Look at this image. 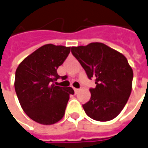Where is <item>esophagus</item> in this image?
I'll use <instances>...</instances> for the list:
<instances>
[{"label":"esophagus","mask_w":148,"mask_h":148,"mask_svg":"<svg viewBox=\"0 0 148 148\" xmlns=\"http://www.w3.org/2000/svg\"><path fill=\"white\" fill-rule=\"evenodd\" d=\"M74 90L75 92V94H77V92L79 91V89H77V88H74Z\"/></svg>","instance_id":"obj_1"}]
</instances>
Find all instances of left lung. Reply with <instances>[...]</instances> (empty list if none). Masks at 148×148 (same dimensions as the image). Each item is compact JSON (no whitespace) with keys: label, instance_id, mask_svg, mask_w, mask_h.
Returning <instances> with one entry per match:
<instances>
[{"label":"left lung","instance_id":"8db88e82","mask_svg":"<svg viewBox=\"0 0 148 148\" xmlns=\"http://www.w3.org/2000/svg\"><path fill=\"white\" fill-rule=\"evenodd\" d=\"M71 52L89 78H95L90 99L82 105L86 114L100 122L117 117L132 93L133 71L126 57L101 42L73 46Z\"/></svg>","mask_w":148,"mask_h":148}]
</instances>
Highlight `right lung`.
I'll return each mask as SVG.
<instances>
[{
	"mask_svg": "<svg viewBox=\"0 0 148 148\" xmlns=\"http://www.w3.org/2000/svg\"><path fill=\"white\" fill-rule=\"evenodd\" d=\"M71 52V47L46 44L19 64L14 87L21 108L31 119L43 125L54 124L63 118L71 87L54 84L58 68Z\"/></svg>",
	"mask_w": 148,
	"mask_h": 148,
	"instance_id": "right-lung-1",
	"label": "right lung"
}]
</instances>
